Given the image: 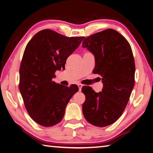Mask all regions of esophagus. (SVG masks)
I'll list each match as a JSON object with an SVG mask.
<instances>
[{"mask_svg": "<svg viewBox=\"0 0 153 153\" xmlns=\"http://www.w3.org/2000/svg\"><path fill=\"white\" fill-rule=\"evenodd\" d=\"M77 86H78V87H79V91H81V88H82V87H83V85H81V84H77Z\"/></svg>", "mask_w": 153, "mask_h": 153, "instance_id": "esophagus-1", "label": "esophagus"}]
</instances>
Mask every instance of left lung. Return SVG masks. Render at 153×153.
I'll return each mask as SVG.
<instances>
[{
    "mask_svg": "<svg viewBox=\"0 0 153 153\" xmlns=\"http://www.w3.org/2000/svg\"><path fill=\"white\" fill-rule=\"evenodd\" d=\"M82 47L95 58L93 72L102 76V92L83 87L85 101L82 106L85 119L96 126L114 123L121 116L134 86L135 62L126 39L109 28L88 36Z\"/></svg>",
    "mask_w": 153,
    "mask_h": 153,
    "instance_id": "8db88e82",
    "label": "left lung"
}]
</instances>
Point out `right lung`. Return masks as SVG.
Returning <instances> with one entry per match:
<instances>
[{
  "label": "right lung",
  "mask_w": 153,
  "mask_h": 153,
  "mask_svg": "<svg viewBox=\"0 0 153 153\" xmlns=\"http://www.w3.org/2000/svg\"><path fill=\"white\" fill-rule=\"evenodd\" d=\"M85 37H66L44 29L27 44L19 69V91L27 111L38 125L54 126L61 121L65 109L79 90L53 81L56 70L65 69L67 58Z\"/></svg>",
  "instance_id": "obj_1"
}]
</instances>
